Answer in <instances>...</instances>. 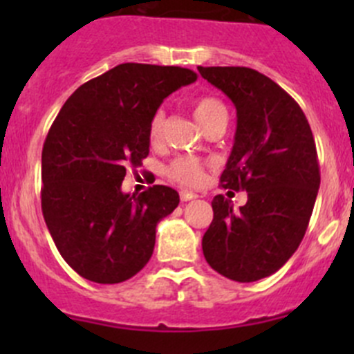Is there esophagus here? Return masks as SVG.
<instances>
[{
  "label": "esophagus",
  "mask_w": 354,
  "mask_h": 354,
  "mask_svg": "<svg viewBox=\"0 0 354 354\" xmlns=\"http://www.w3.org/2000/svg\"><path fill=\"white\" fill-rule=\"evenodd\" d=\"M180 198H181V202H188V200L197 198V194H194V192H188V190H181Z\"/></svg>",
  "instance_id": "obj_1"
}]
</instances>
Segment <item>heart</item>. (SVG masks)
<instances>
[{
  "label": "heart",
  "mask_w": 354,
  "mask_h": 354,
  "mask_svg": "<svg viewBox=\"0 0 354 354\" xmlns=\"http://www.w3.org/2000/svg\"><path fill=\"white\" fill-rule=\"evenodd\" d=\"M194 114L205 130L221 118H227L226 106L223 104L221 99L214 97V95H202V97L195 99ZM164 123H166V114H164L162 109H157L152 114L151 123H149V138H151L152 144L162 138ZM166 174L176 183L194 187V185H198L202 181L203 164L197 159H192V157H178L166 167Z\"/></svg>",
  "instance_id": "1"
}]
</instances>
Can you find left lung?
Returning a JSON list of instances; mask_svg holds the SVG:
<instances>
[{"instance_id": "left-lung-1", "label": "left lung", "mask_w": 354, "mask_h": 354, "mask_svg": "<svg viewBox=\"0 0 354 354\" xmlns=\"http://www.w3.org/2000/svg\"><path fill=\"white\" fill-rule=\"evenodd\" d=\"M236 108V135L221 187L248 194L240 210L223 195L202 238L207 263L238 283L263 279L301 243L320 187L308 120L284 88L246 66H198Z\"/></svg>"}]
</instances>
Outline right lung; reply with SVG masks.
<instances>
[{
  "label": "right lung",
  "mask_w": 354,
  "mask_h": 354,
  "mask_svg": "<svg viewBox=\"0 0 354 354\" xmlns=\"http://www.w3.org/2000/svg\"><path fill=\"white\" fill-rule=\"evenodd\" d=\"M195 80L188 68L123 63L80 85L53 121L42 147V216L85 279L123 283L151 260L157 223L180 195L164 185L130 195L121 183L149 156L160 102Z\"/></svg>",
  "instance_id": "right-lung-1"
}]
</instances>
